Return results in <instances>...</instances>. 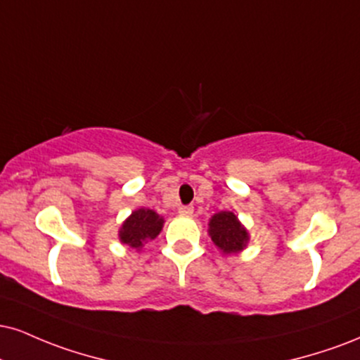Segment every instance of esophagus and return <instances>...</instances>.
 Returning <instances> with one entry per match:
<instances>
[{"mask_svg": "<svg viewBox=\"0 0 360 360\" xmlns=\"http://www.w3.org/2000/svg\"><path fill=\"white\" fill-rule=\"evenodd\" d=\"M193 211H194L193 206H181L179 207V214L181 216H191Z\"/></svg>", "mask_w": 360, "mask_h": 360, "instance_id": "esophagus-1", "label": "esophagus"}]
</instances>
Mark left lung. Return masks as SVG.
I'll return each mask as SVG.
<instances>
[{"label": "left lung", "mask_w": 360, "mask_h": 360, "mask_svg": "<svg viewBox=\"0 0 360 360\" xmlns=\"http://www.w3.org/2000/svg\"><path fill=\"white\" fill-rule=\"evenodd\" d=\"M207 235L223 255L241 253L250 243V233L233 211H219L207 223Z\"/></svg>", "instance_id": "obj_1"}]
</instances>
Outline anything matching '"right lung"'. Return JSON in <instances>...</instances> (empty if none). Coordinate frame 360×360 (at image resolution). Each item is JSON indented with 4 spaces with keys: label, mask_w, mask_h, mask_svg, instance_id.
Here are the masks:
<instances>
[{
    "label": "right lung",
    "mask_w": 360,
    "mask_h": 360,
    "mask_svg": "<svg viewBox=\"0 0 360 360\" xmlns=\"http://www.w3.org/2000/svg\"><path fill=\"white\" fill-rule=\"evenodd\" d=\"M164 218L149 207H139L125 218L119 228V241L129 248L142 251L147 241L154 240L162 231Z\"/></svg>",
    "instance_id": "right-lung-1"
}]
</instances>
